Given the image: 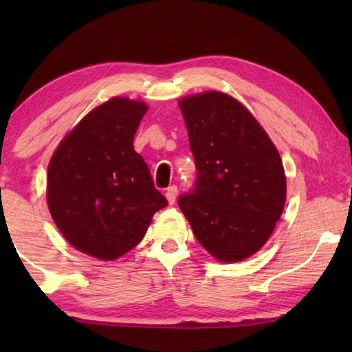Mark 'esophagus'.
<instances>
[{"instance_id":"1","label":"esophagus","mask_w":352,"mask_h":352,"mask_svg":"<svg viewBox=\"0 0 352 352\" xmlns=\"http://www.w3.org/2000/svg\"><path fill=\"white\" fill-rule=\"evenodd\" d=\"M166 200H168V204L170 205H175V201H176V197H177V187L176 186H170L166 189Z\"/></svg>"}]
</instances>
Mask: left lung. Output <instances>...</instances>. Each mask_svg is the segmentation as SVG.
I'll return each mask as SVG.
<instances>
[{"instance_id": "left-lung-1", "label": "left lung", "mask_w": 352, "mask_h": 352, "mask_svg": "<svg viewBox=\"0 0 352 352\" xmlns=\"http://www.w3.org/2000/svg\"><path fill=\"white\" fill-rule=\"evenodd\" d=\"M197 179L177 204L211 256L237 263L271 237L285 206L282 158L248 109L219 91L179 100Z\"/></svg>"}]
</instances>
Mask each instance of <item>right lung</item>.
Returning a JSON list of instances; mask_svg holds the SVG:
<instances>
[{"mask_svg":"<svg viewBox=\"0 0 352 352\" xmlns=\"http://www.w3.org/2000/svg\"><path fill=\"white\" fill-rule=\"evenodd\" d=\"M147 105L113 98L86 115L47 166V206L72 247L112 261L141 242L168 200L133 141Z\"/></svg>","mask_w":352,"mask_h":352,"instance_id":"obj_1","label":"right lung"}]
</instances>
